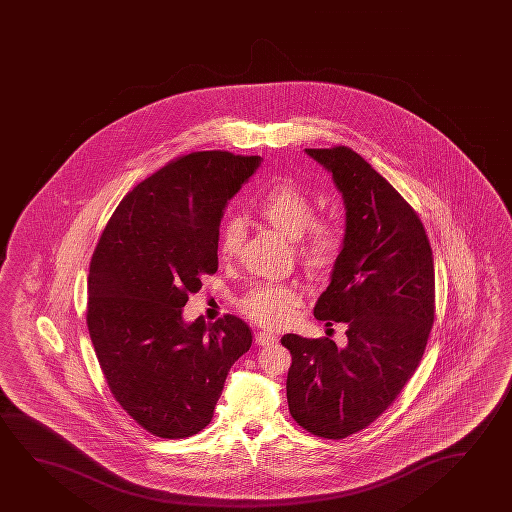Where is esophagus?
Instances as JSON below:
<instances>
[{"label":"esophagus","instance_id":"obj_1","mask_svg":"<svg viewBox=\"0 0 512 512\" xmlns=\"http://www.w3.org/2000/svg\"><path fill=\"white\" fill-rule=\"evenodd\" d=\"M276 341H278V336H276V334L266 333V331H260V333L255 334V343L260 345V347L275 345Z\"/></svg>","mask_w":512,"mask_h":512}]
</instances>
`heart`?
Returning <instances> with one entry per match:
<instances>
[{"mask_svg":"<svg viewBox=\"0 0 512 512\" xmlns=\"http://www.w3.org/2000/svg\"><path fill=\"white\" fill-rule=\"evenodd\" d=\"M257 215L296 239L299 259L313 271L333 266L345 245V232L338 220L315 216V202L303 188L292 181H278L262 192L255 202ZM245 237V225L232 216L220 229V253L223 257H236L241 252ZM306 290L297 282H269L250 290L239 308L248 319L260 326L282 327L296 317L297 308L303 303Z\"/></svg>","mask_w":512,"mask_h":512,"instance_id":"obj_1","label":"heart"}]
</instances>
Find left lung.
Listing matches in <instances>:
<instances>
[{"instance_id":"left-lung-1","label":"left lung","mask_w":512,"mask_h":512,"mask_svg":"<svg viewBox=\"0 0 512 512\" xmlns=\"http://www.w3.org/2000/svg\"><path fill=\"white\" fill-rule=\"evenodd\" d=\"M347 208L345 245L315 319L347 324V345L285 334L290 415L315 437L347 438L393 405L423 359L435 320L430 239L414 208L347 146L306 149Z\"/></svg>"}]
</instances>
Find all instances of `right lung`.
Returning a JSON list of instances; mask_svg holds the SVG:
<instances>
[{
    "label": "right lung",
    "instance_id": "1",
    "mask_svg": "<svg viewBox=\"0 0 512 512\" xmlns=\"http://www.w3.org/2000/svg\"><path fill=\"white\" fill-rule=\"evenodd\" d=\"M259 156L193 151L125 195L91 257L86 324L105 382L155 437L204 430L230 366L252 347L245 320L183 322V306L218 269L227 200Z\"/></svg>",
    "mask_w": 512,
    "mask_h": 512
}]
</instances>
